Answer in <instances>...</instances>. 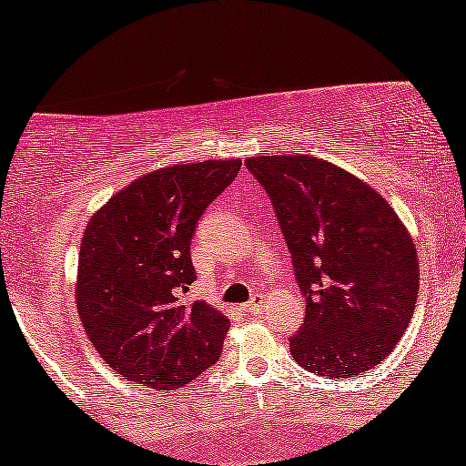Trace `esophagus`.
<instances>
[{
	"mask_svg": "<svg viewBox=\"0 0 466 466\" xmlns=\"http://www.w3.org/2000/svg\"><path fill=\"white\" fill-rule=\"evenodd\" d=\"M263 297L260 295H254L250 301H248L244 305V311H248V314H260V309H263Z\"/></svg>",
	"mask_w": 466,
	"mask_h": 466,
	"instance_id": "esophagus-1",
	"label": "esophagus"
}]
</instances>
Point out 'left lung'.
Wrapping results in <instances>:
<instances>
[{"instance_id":"1","label":"left lung","mask_w":466,"mask_h":466,"mask_svg":"<svg viewBox=\"0 0 466 466\" xmlns=\"http://www.w3.org/2000/svg\"><path fill=\"white\" fill-rule=\"evenodd\" d=\"M246 167L269 195L308 303L292 359L324 378L362 375L392 352L416 309L410 233L384 197L322 158L260 152Z\"/></svg>"}]
</instances>
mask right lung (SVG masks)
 Returning <instances> with one entry per match:
<instances>
[{"instance_id":"add662e5","label":"right lung","mask_w":466,"mask_h":466,"mask_svg":"<svg viewBox=\"0 0 466 466\" xmlns=\"http://www.w3.org/2000/svg\"><path fill=\"white\" fill-rule=\"evenodd\" d=\"M239 169L228 158L152 171L86 225L76 303L95 350L125 380L177 390L222 354L231 322L184 295L197 279V222Z\"/></svg>"}]
</instances>
